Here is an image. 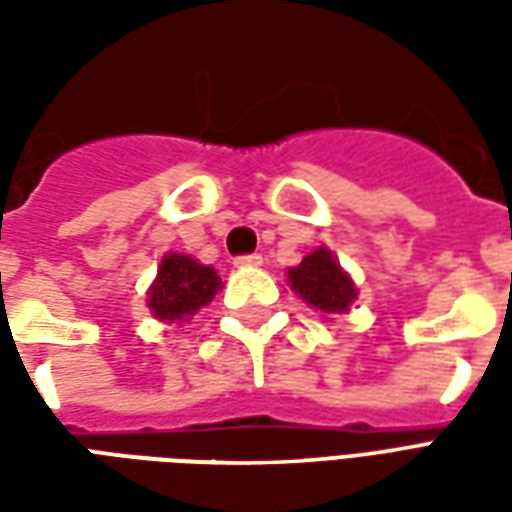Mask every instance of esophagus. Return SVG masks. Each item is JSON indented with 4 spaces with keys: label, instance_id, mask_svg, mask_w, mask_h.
Segmentation results:
<instances>
[{
    "label": "esophagus",
    "instance_id": "34e87169",
    "mask_svg": "<svg viewBox=\"0 0 512 512\" xmlns=\"http://www.w3.org/2000/svg\"><path fill=\"white\" fill-rule=\"evenodd\" d=\"M235 266H238V268H257V266H263V255H241V257H235Z\"/></svg>",
    "mask_w": 512,
    "mask_h": 512
}]
</instances>
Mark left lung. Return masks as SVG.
Returning <instances> with one entry per match:
<instances>
[{"instance_id": "1", "label": "left lung", "mask_w": 512, "mask_h": 512, "mask_svg": "<svg viewBox=\"0 0 512 512\" xmlns=\"http://www.w3.org/2000/svg\"><path fill=\"white\" fill-rule=\"evenodd\" d=\"M285 277L290 290L323 315H343L351 310V304L359 296L351 274L340 266V260L326 246L312 249L299 266L285 271Z\"/></svg>"}]
</instances>
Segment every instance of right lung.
I'll return each mask as SVG.
<instances>
[{
  "instance_id": "obj_1",
  "label": "right lung",
  "mask_w": 512,
  "mask_h": 512,
  "mask_svg": "<svg viewBox=\"0 0 512 512\" xmlns=\"http://www.w3.org/2000/svg\"><path fill=\"white\" fill-rule=\"evenodd\" d=\"M222 290L216 268L197 257L167 252L161 257L156 279L147 288V310L161 323H189Z\"/></svg>"
}]
</instances>
